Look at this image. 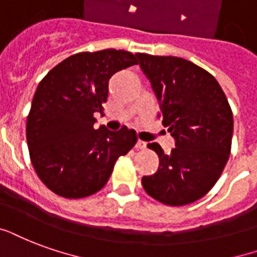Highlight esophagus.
Instances as JSON below:
<instances>
[{"mask_svg":"<svg viewBox=\"0 0 257 257\" xmlns=\"http://www.w3.org/2000/svg\"><path fill=\"white\" fill-rule=\"evenodd\" d=\"M136 148H137V149H145V148H146V142L138 140V141H137V144H136Z\"/></svg>","mask_w":257,"mask_h":257,"instance_id":"1","label":"esophagus"}]
</instances>
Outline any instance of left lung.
Wrapping results in <instances>:
<instances>
[{"instance_id":"obj_1","label":"left lung","mask_w":257,"mask_h":257,"mask_svg":"<svg viewBox=\"0 0 257 257\" xmlns=\"http://www.w3.org/2000/svg\"><path fill=\"white\" fill-rule=\"evenodd\" d=\"M158 100L163 124L175 138L157 172L142 177L148 194L169 206L192 203L207 194L229 160L233 113L222 88L209 71L177 57L136 54Z\"/></svg>"}]
</instances>
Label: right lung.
<instances>
[{
    "instance_id": "right-lung-1",
    "label": "right lung",
    "mask_w": 257,
    "mask_h": 257,
    "mask_svg": "<svg viewBox=\"0 0 257 257\" xmlns=\"http://www.w3.org/2000/svg\"><path fill=\"white\" fill-rule=\"evenodd\" d=\"M137 63L134 54L113 48L74 54L40 81L27 117V144L35 171L53 192L69 199L97 192L117 158L136 145L134 130L93 124L109 78Z\"/></svg>"
}]
</instances>
